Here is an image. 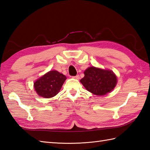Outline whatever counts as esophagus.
Listing matches in <instances>:
<instances>
[{
    "mask_svg": "<svg viewBox=\"0 0 150 150\" xmlns=\"http://www.w3.org/2000/svg\"><path fill=\"white\" fill-rule=\"evenodd\" d=\"M72 78H74V79H79V75H76L75 76H72Z\"/></svg>",
    "mask_w": 150,
    "mask_h": 150,
    "instance_id": "esophagus-1",
    "label": "esophagus"
}]
</instances>
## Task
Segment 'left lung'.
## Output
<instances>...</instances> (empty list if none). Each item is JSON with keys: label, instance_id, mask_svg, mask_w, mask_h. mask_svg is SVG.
Masks as SVG:
<instances>
[{"label": "left lung", "instance_id": "1", "mask_svg": "<svg viewBox=\"0 0 150 150\" xmlns=\"http://www.w3.org/2000/svg\"><path fill=\"white\" fill-rule=\"evenodd\" d=\"M84 74L80 82L88 91L95 95L104 96L117 85V77L110 70L90 67L85 70Z\"/></svg>", "mask_w": 150, "mask_h": 150}]
</instances>
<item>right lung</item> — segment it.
Wrapping results in <instances>:
<instances>
[{
    "label": "right lung",
    "mask_w": 150,
    "mask_h": 150,
    "mask_svg": "<svg viewBox=\"0 0 150 150\" xmlns=\"http://www.w3.org/2000/svg\"><path fill=\"white\" fill-rule=\"evenodd\" d=\"M66 79L65 75L57 71H51L34 83V88L38 96L45 98H52L60 91Z\"/></svg>",
    "instance_id": "1"
}]
</instances>
